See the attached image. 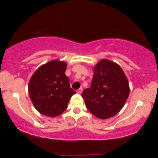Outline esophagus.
<instances>
[{"instance_id":"esophagus-1","label":"esophagus","mask_w":158,"mask_h":158,"mask_svg":"<svg viewBox=\"0 0 158 158\" xmlns=\"http://www.w3.org/2000/svg\"><path fill=\"white\" fill-rule=\"evenodd\" d=\"M81 92H82V88H79V89L77 90V93L79 94H81Z\"/></svg>"}]
</instances>
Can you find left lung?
<instances>
[{"mask_svg": "<svg viewBox=\"0 0 158 158\" xmlns=\"http://www.w3.org/2000/svg\"><path fill=\"white\" fill-rule=\"evenodd\" d=\"M129 95L127 77L120 66L102 59L94 69L90 88L83 90L81 97L89 111L99 119L114 117L123 108Z\"/></svg>", "mask_w": 158, "mask_h": 158, "instance_id": "1", "label": "left lung"}]
</instances>
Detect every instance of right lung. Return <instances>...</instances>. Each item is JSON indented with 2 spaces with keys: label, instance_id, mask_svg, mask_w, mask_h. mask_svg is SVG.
<instances>
[{
  "label": "right lung",
  "instance_id": "add662e5",
  "mask_svg": "<svg viewBox=\"0 0 158 158\" xmlns=\"http://www.w3.org/2000/svg\"><path fill=\"white\" fill-rule=\"evenodd\" d=\"M67 63L49 61L39 67L30 79L28 91L33 106L41 114L55 117L66 110L69 100L76 94L65 75Z\"/></svg>",
  "mask_w": 158,
  "mask_h": 158
}]
</instances>
